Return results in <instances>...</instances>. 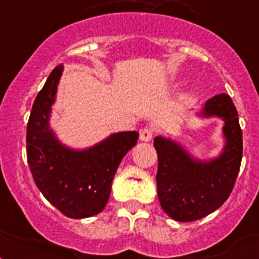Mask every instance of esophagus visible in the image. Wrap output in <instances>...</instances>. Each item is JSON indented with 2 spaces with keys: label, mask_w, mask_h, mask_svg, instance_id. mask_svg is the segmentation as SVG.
<instances>
[{
  "label": "esophagus",
  "mask_w": 259,
  "mask_h": 259,
  "mask_svg": "<svg viewBox=\"0 0 259 259\" xmlns=\"http://www.w3.org/2000/svg\"><path fill=\"white\" fill-rule=\"evenodd\" d=\"M153 138V130L150 127H144V129L140 130V140L144 142L150 141Z\"/></svg>",
  "instance_id": "esophagus-1"
}]
</instances>
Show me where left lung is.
I'll return each instance as SVG.
<instances>
[{"instance_id":"obj_1","label":"left lung","mask_w":259,"mask_h":259,"mask_svg":"<svg viewBox=\"0 0 259 259\" xmlns=\"http://www.w3.org/2000/svg\"><path fill=\"white\" fill-rule=\"evenodd\" d=\"M199 115L225 121V148L218 157L200 161L179 142L161 136L154 138L158 200L166 215L177 222L197 221L217 211L229 199L241 166L242 130L233 99L227 94L215 95Z\"/></svg>"}]
</instances>
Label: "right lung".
Segmentation results:
<instances>
[{"label":"right lung","instance_id":"add662e5","mask_svg":"<svg viewBox=\"0 0 259 259\" xmlns=\"http://www.w3.org/2000/svg\"><path fill=\"white\" fill-rule=\"evenodd\" d=\"M63 66H58L34 99L26 126V157L33 180L51 204L68 218L97 215L110 197L111 181L137 132H119L83 150L63 145L50 126Z\"/></svg>","mask_w":259,"mask_h":259}]
</instances>
